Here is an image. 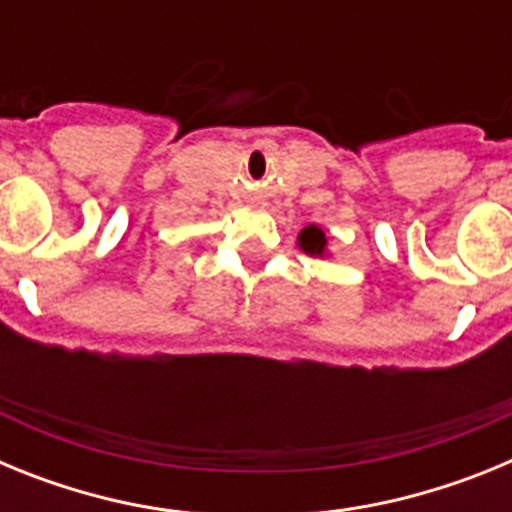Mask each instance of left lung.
I'll return each instance as SVG.
<instances>
[{
  "instance_id": "1",
  "label": "left lung",
  "mask_w": 512,
  "mask_h": 512,
  "mask_svg": "<svg viewBox=\"0 0 512 512\" xmlns=\"http://www.w3.org/2000/svg\"><path fill=\"white\" fill-rule=\"evenodd\" d=\"M297 246H300L307 256H325L328 238H325V233L318 225H307V228H302V233L297 235Z\"/></svg>"
}]
</instances>
